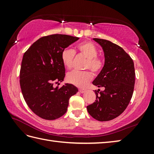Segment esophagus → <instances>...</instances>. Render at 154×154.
I'll use <instances>...</instances> for the list:
<instances>
[{"label":"esophagus","instance_id":"esophagus-1","mask_svg":"<svg viewBox=\"0 0 154 154\" xmlns=\"http://www.w3.org/2000/svg\"><path fill=\"white\" fill-rule=\"evenodd\" d=\"M79 92H80L81 93H83L85 92V90L83 89H79Z\"/></svg>","mask_w":154,"mask_h":154}]
</instances>
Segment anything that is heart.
<instances>
[{"instance_id": "heart-1", "label": "heart", "mask_w": 154, "mask_h": 154, "mask_svg": "<svg viewBox=\"0 0 154 154\" xmlns=\"http://www.w3.org/2000/svg\"><path fill=\"white\" fill-rule=\"evenodd\" d=\"M77 50L79 53L87 58L85 68L89 69L94 73H99L104 66V61L100 57L97 56L98 50L95 45L89 42H84L77 45ZM75 57L74 50L70 48H65L61 55V61L64 66L71 69ZM93 75L89 71L79 72L73 71L67 75L69 83L79 87H85L92 79Z\"/></svg>"}]
</instances>
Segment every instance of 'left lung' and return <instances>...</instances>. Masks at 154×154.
<instances>
[{"label": "left lung", "instance_id": "obj_1", "mask_svg": "<svg viewBox=\"0 0 154 154\" xmlns=\"http://www.w3.org/2000/svg\"><path fill=\"white\" fill-rule=\"evenodd\" d=\"M102 47L104 65L93 84L104 90H95V102L87 106L90 115L99 121L120 116L132 99L135 84L132 59L123 49L109 40L93 38Z\"/></svg>", "mask_w": 154, "mask_h": 154}]
</instances>
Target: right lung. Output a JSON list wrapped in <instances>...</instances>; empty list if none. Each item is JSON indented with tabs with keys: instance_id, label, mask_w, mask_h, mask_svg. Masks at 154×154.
<instances>
[{
	"instance_id": "1",
	"label": "right lung",
	"mask_w": 154,
	"mask_h": 154,
	"mask_svg": "<svg viewBox=\"0 0 154 154\" xmlns=\"http://www.w3.org/2000/svg\"><path fill=\"white\" fill-rule=\"evenodd\" d=\"M79 39L65 34L47 35L35 42L23 55L22 93L29 108L42 119L51 120L63 116L70 97L78 92L72 84L65 83L60 88L54 84L62 82L65 75L62 51Z\"/></svg>"
}]
</instances>
